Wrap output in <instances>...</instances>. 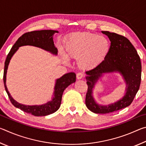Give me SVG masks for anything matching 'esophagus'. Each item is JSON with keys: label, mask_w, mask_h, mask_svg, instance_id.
<instances>
[{"label": "esophagus", "mask_w": 146, "mask_h": 146, "mask_svg": "<svg viewBox=\"0 0 146 146\" xmlns=\"http://www.w3.org/2000/svg\"><path fill=\"white\" fill-rule=\"evenodd\" d=\"M84 77V74L82 73H76V78L80 80V79Z\"/></svg>", "instance_id": "esophagus-1"}]
</instances>
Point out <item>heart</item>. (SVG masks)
<instances>
[{
  "label": "heart",
  "instance_id": "1",
  "mask_svg": "<svg viewBox=\"0 0 146 146\" xmlns=\"http://www.w3.org/2000/svg\"><path fill=\"white\" fill-rule=\"evenodd\" d=\"M65 49L68 57L78 59L81 68L89 70L105 60L110 52V44L102 35L77 32L68 36Z\"/></svg>",
  "mask_w": 146,
  "mask_h": 146
}]
</instances>
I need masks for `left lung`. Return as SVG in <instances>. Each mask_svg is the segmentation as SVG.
I'll list each match as a JSON object with an SVG mask.
<instances>
[{
    "label": "left lung",
    "mask_w": 146,
    "mask_h": 146,
    "mask_svg": "<svg viewBox=\"0 0 146 146\" xmlns=\"http://www.w3.org/2000/svg\"><path fill=\"white\" fill-rule=\"evenodd\" d=\"M111 41L110 52L105 60L97 67L86 71L88 91L86 105L91 111L106 114L117 111L129 106L139 90L141 82L142 66L139 55L133 44L125 36L115 33L102 31ZM118 72L127 84L126 93L121 100L111 105H99L92 97L95 84L104 73Z\"/></svg>",
    "instance_id": "1"
}]
</instances>
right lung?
Here are the masks:
<instances>
[{"label":"right lung","instance_id":"1","mask_svg":"<svg viewBox=\"0 0 146 146\" xmlns=\"http://www.w3.org/2000/svg\"><path fill=\"white\" fill-rule=\"evenodd\" d=\"M58 33L55 30H40L33 31L24 33L15 43L9 51L4 64V84L6 93H8L9 100L15 107L20 109L23 111L29 113L36 117L39 116H46L55 113L60 108L61 104L62 97L65 89L71 84L75 82L76 75L75 73L70 72L66 73L60 78L56 80V83L54 88V93L52 100L42 105L26 106L17 102L15 100L9 93L6 86V73L8 65L12 56L18 50L19 47L23 46H33L38 47L56 55L58 49L55 48L53 42V35Z\"/></svg>","mask_w":146,"mask_h":146}]
</instances>
